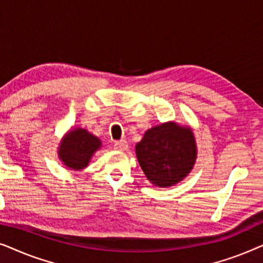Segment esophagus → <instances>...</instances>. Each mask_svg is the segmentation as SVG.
<instances>
[{"label":"esophagus","instance_id":"1","mask_svg":"<svg viewBox=\"0 0 263 263\" xmlns=\"http://www.w3.org/2000/svg\"><path fill=\"white\" fill-rule=\"evenodd\" d=\"M114 148L116 151H125L128 148V142L124 141V140H120V141L115 142Z\"/></svg>","mask_w":263,"mask_h":263}]
</instances>
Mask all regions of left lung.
Returning a JSON list of instances; mask_svg holds the SVG:
<instances>
[{
	"instance_id": "1",
	"label": "left lung",
	"mask_w": 263,
	"mask_h": 263,
	"mask_svg": "<svg viewBox=\"0 0 263 263\" xmlns=\"http://www.w3.org/2000/svg\"><path fill=\"white\" fill-rule=\"evenodd\" d=\"M135 153L146 178L153 185L168 188L183 181L197 158L196 140L189 125L168 121L147 129Z\"/></svg>"
}]
</instances>
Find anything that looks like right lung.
I'll use <instances>...</instances> for the list:
<instances>
[{
  "label": "right lung",
  "instance_id": "obj_1",
  "mask_svg": "<svg viewBox=\"0 0 263 263\" xmlns=\"http://www.w3.org/2000/svg\"><path fill=\"white\" fill-rule=\"evenodd\" d=\"M102 147V140L85 128H71L66 133L57 147L59 159L64 166L74 171L88 166L93 154Z\"/></svg>",
  "mask_w": 263,
  "mask_h": 263
}]
</instances>
